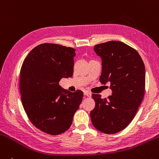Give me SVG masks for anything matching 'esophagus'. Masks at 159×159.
<instances>
[{"label":"esophagus","instance_id":"1","mask_svg":"<svg viewBox=\"0 0 159 159\" xmlns=\"http://www.w3.org/2000/svg\"><path fill=\"white\" fill-rule=\"evenodd\" d=\"M84 95L85 96V97H92V93H91L89 92H87V91L84 92Z\"/></svg>","mask_w":159,"mask_h":159}]
</instances>
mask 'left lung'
I'll use <instances>...</instances> for the list:
<instances>
[{"label": "left lung", "instance_id": "8db88e82", "mask_svg": "<svg viewBox=\"0 0 159 159\" xmlns=\"http://www.w3.org/2000/svg\"><path fill=\"white\" fill-rule=\"evenodd\" d=\"M93 51L101 57V84L111 83V96L92 94L96 106L91 111L93 125L106 134H115L131 123L145 90V66L135 49L119 41L97 44Z\"/></svg>", "mask_w": 159, "mask_h": 159}]
</instances>
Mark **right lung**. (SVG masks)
I'll return each instance as SVG.
<instances>
[{
    "label": "right lung",
    "instance_id": "obj_1",
    "mask_svg": "<svg viewBox=\"0 0 159 159\" xmlns=\"http://www.w3.org/2000/svg\"><path fill=\"white\" fill-rule=\"evenodd\" d=\"M75 51L58 44H40L30 52L21 67L23 107L34 125L49 134L70 128L82 101L81 90L70 92L58 83L73 75Z\"/></svg>",
    "mask_w": 159,
    "mask_h": 159
}]
</instances>
